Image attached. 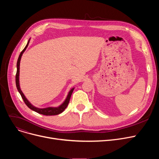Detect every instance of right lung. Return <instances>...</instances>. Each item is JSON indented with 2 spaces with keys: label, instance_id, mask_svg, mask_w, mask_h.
<instances>
[{
  "label": "right lung",
  "instance_id": "right-lung-1",
  "mask_svg": "<svg viewBox=\"0 0 159 159\" xmlns=\"http://www.w3.org/2000/svg\"><path fill=\"white\" fill-rule=\"evenodd\" d=\"M29 42H30V40H28V44L26 46V47L24 48V49L22 50V51L21 52V53H20V55L19 57V58H18V61H17V64H16V68H17V70H16V76H15V82H16V88H17L19 92L20 93L23 101L24 102V103L26 104V106L30 108V109L32 110L33 111H34L38 113H40V114H42V115H46V116H51V115H58L61 113L62 112H63L64 111V110L66 108V107L68 106V104H69V102H70V97L71 96V94L73 93V91L74 89V88L71 89L70 90V91L69 92L68 95V97H67L66 99L65 100V101L63 102L62 104H61L60 106L58 107H46V108H43V109H40V108H37V107H35L33 106V105H31L30 104V102L28 101V100L26 99V98L25 97V96L24 95L23 93L22 92V91L20 88V86H19V68H20V58H21V57L22 55V53L24 52L25 50H26V48L28 47V44H29Z\"/></svg>",
  "mask_w": 159,
  "mask_h": 159
}]
</instances>
